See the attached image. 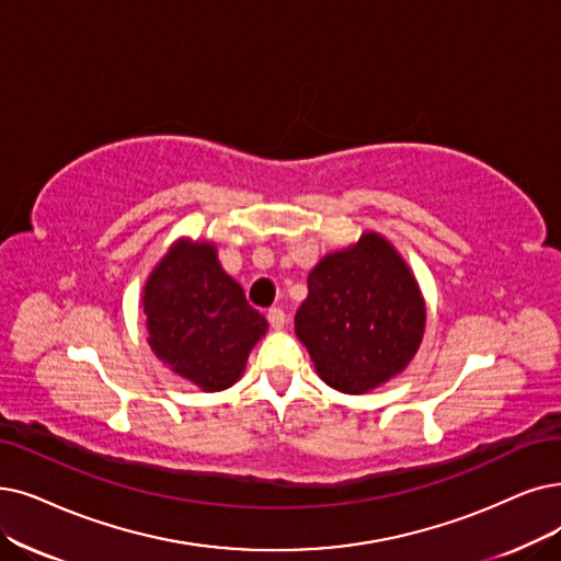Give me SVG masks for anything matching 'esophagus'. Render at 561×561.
Returning <instances> with one entry per match:
<instances>
[{"instance_id": "esophagus-1", "label": "esophagus", "mask_w": 561, "mask_h": 561, "mask_svg": "<svg viewBox=\"0 0 561 561\" xmlns=\"http://www.w3.org/2000/svg\"><path fill=\"white\" fill-rule=\"evenodd\" d=\"M266 320H268V324H272L274 329H283L285 327V312L280 310V308H272L266 312Z\"/></svg>"}]
</instances>
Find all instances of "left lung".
<instances>
[{"instance_id":"8db88e82","label":"left lung","mask_w":561,"mask_h":561,"mask_svg":"<svg viewBox=\"0 0 561 561\" xmlns=\"http://www.w3.org/2000/svg\"><path fill=\"white\" fill-rule=\"evenodd\" d=\"M423 329L419 283L377 232L316 264L295 318L318 375L343 393H366L405 370Z\"/></svg>"}]
</instances>
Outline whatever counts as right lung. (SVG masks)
<instances>
[{"label": "right lung", "instance_id": "right-lung-1", "mask_svg": "<svg viewBox=\"0 0 561 561\" xmlns=\"http://www.w3.org/2000/svg\"><path fill=\"white\" fill-rule=\"evenodd\" d=\"M142 306L153 354L209 393L237 382L266 333L264 316L222 272L209 241H174L145 283Z\"/></svg>", "mask_w": 561, "mask_h": 561}]
</instances>
